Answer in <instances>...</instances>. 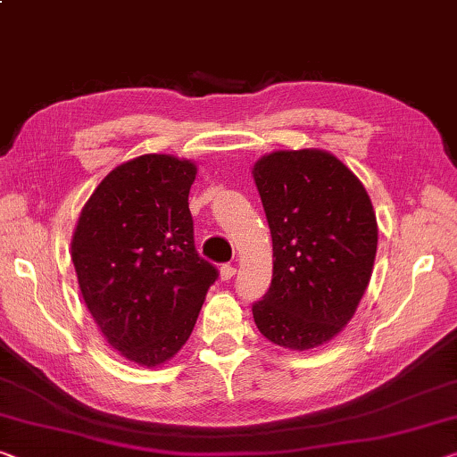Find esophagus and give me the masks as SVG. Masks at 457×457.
I'll use <instances>...</instances> for the list:
<instances>
[{
    "label": "esophagus",
    "mask_w": 457,
    "mask_h": 457,
    "mask_svg": "<svg viewBox=\"0 0 457 457\" xmlns=\"http://www.w3.org/2000/svg\"><path fill=\"white\" fill-rule=\"evenodd\" d=\"M220 274H221V280H231V278L236 277V266L223 264V266L220 268Z\"/></svg>",
    "instance_id": "obj_1"
}]
</instances>
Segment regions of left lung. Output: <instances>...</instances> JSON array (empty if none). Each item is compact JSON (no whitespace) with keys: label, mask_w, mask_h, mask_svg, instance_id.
Listing matches in <instances>:
<instances>
[{"label":"left lung","mask_w":457,"mask_h":457,"mask_svg":"<svg viewBox=\"0 0 457 457\" xmlns=\"http://www.w3.org/2000/svg\"><path fill=\"white\" fill-rule=\"evenodd\" d=\"M272 236V282L252 305L260 333L311 350L356 313L372 277L378 228L360 179L329 152L278 150L254 164Z\"/></svg>","instance_id":"left-lung-1"}]
</instances>
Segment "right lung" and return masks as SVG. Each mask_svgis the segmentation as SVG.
<instances>
[{
    "label": "right lung",
    "mask_w": 457,
    "mask_h": 457,
    "mask_svg": "<svg viewBox=\"0 0 457 457\" xmlns=\"http://www.w3.org/2000/svg\"><path fill=\"white\" fill-rule=\"evenodd\" d=\"M191 161L144 154L101 180L71 242L79 287L107 344L140 366L185 345L217 268L195 250Z\"/></svg>",
    "instance_id": "obj_1"
}]
</instances>
